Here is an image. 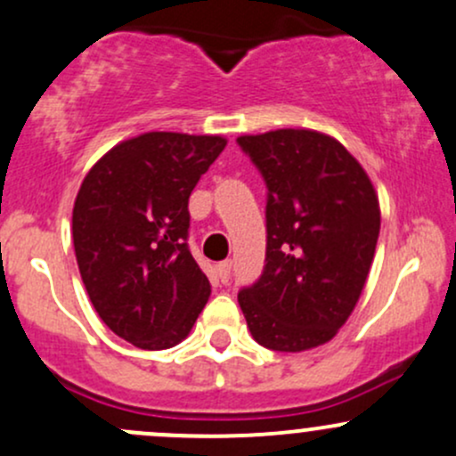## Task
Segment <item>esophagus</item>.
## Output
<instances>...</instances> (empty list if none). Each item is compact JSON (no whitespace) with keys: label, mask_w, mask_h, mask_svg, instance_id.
Wrapping results in <instances>:
<instances>
[{"label":"esophagus","mask_w":456,"mask_h":456,"mask_svg":"<svg viewBox=\"0 0 456 456\" xmlns=\"http://www.w3.org/2000/svg\"><path fill=\"white\" fill-rule=\"evenodd\" d=\"M216 274H218L220 281L227 283V281H229V274H232V262H229V259H224V262H220L218 266H216Z\"/></svg>","instance_id":"esophagus-1"}]
</instances>
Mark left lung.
<instances>
[{
    "instance_id": "left-lung-1",
    "label": "left lung",
    "mask_w": 456,
    "mask_h": 456,
    "mask_svg": "<svg viewBox=\"0 0 456 456\" xmlns=\"http://www.w3.org/2000/svg\"><path fill=\"white\" fill-rule=\"evenodd\" d=\"M268 188L266 266L238 294L255 342L301 353L335 338L366 285L381 229L377 190L339 140L316 129L240 136Z\"/></svg>"
}]
</instances>
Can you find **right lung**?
I'll return each instance as SVG.
<instances>
[{
    "mask_svg": "<svg viewBox=\"0 0 456 456\" xmlns=\"http://www.w3.org/2000/svg\"><path fill=\"white\" fill-rule=\"evenodd\" d=\"M224 144L223 136L140 134L102 155L79 186V274L99 318L134 346H175L208 303L212 288L186 244L188 199Z\"/></svg>",
    "mask_w": 456,
    "mask_h": 456,
    "instance_id": "1",
    "label": "right lung"
}]
</instances>
